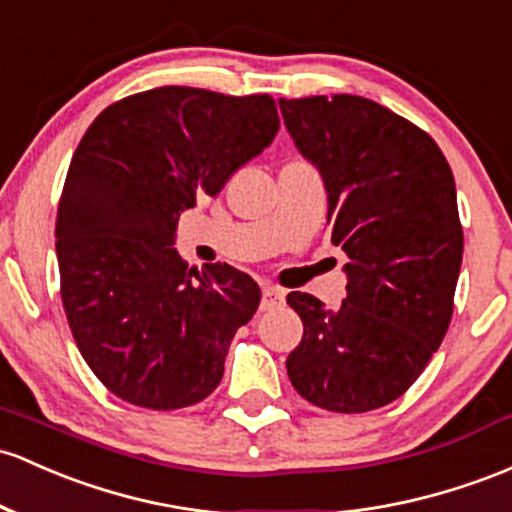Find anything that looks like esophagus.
<instances>
[{
  "label": "esophagus",
  "mask_w": 512,
  "mask_h": 512,
  "mask_svg": "<svg viewBox=\"0 0 512 512\" xmlns=\"http://www.w3.org/2000/svg\"><path fill=\"white\" fill-rule=\"evenodd\" d=\"M282 301H284L282 289H277V286H272V284L262 286V303H260L262 311H272V308L282 306Z\"/></svg>",
  "instance_id": "obj_1"
}]
</instances>
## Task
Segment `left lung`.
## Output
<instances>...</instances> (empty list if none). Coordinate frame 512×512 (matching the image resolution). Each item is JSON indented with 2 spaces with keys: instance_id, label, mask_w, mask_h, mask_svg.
I'll list each match as a JSON object with an SVG mask.
<instances>
[{
  "instance_id": "1",
  "label": "left lung",
  "mask_w": 512,
  "mask_h": 512,
  "mask_svg": "<svg viewBox=\"0 0 512 512\" xmlns=\"http://www.w3.org/2000/svg\"><path fill=\"white\" fill-rule=\"evenodd\" d=\"M286 131L318 167L333 245L350 262L342 306L291 291L303 338L286 357L313 406L367 413L403 396L445 338L464 235L445 155L372 99H279Z\"/></svg>"
}]
</instances>
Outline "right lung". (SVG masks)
<instances>
[{
	"label": "right lung",
	"mask_w": 512,
	"mask_h": 512,
	"mask_svg": "<svg viewBox=\"0 0 512 512\" xmlns=\"http://www.w3.org/2000/svg\"><path fill=\"white\" fill-rule=\"evenodd\" d=\"M277 131L269 94L157 87L106 106L82 136L55 221L60 296L84 362L123 401L174 411L221 384L262 291L221 262L189 269L174 230Z\"/></svg>",
	"instance_id": "1"
}]
</instances>
